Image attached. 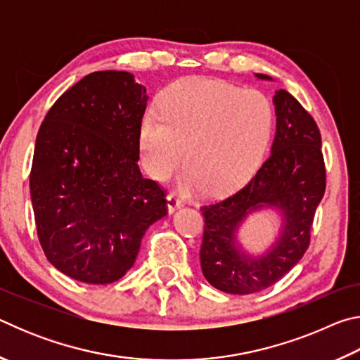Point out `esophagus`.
Listing matches in <instances>:
<instances>
[{
  "label": "esophagus",
  "mask_w": 360,
  "mask_h": 360,
  "mask_svg": "<svg viewBox=\"0 0 360 360\" xmlns=\"http://www.w3.org/2000/svg\"><path fill=\"white\" fill-rule=\"evenodd\" d=\"M182 205H184V202H182V200L178 197V195L169 193L168 197H167V206H168L169 214H172V212H174L176 210H179Z\"/></svg>",
  "instance_id": "1"
}]
</instances>
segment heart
<instances>
[{
    "mask_svg": "<svg viewBox=\"0 0 360 360\" xmlns=\"http://www.w3.org/2000/svg\"><path fill=\"white\" fill-rule=\"evenodd\" d=\"M160 108L162 114L148 112L141 122V160L150 176L167 179L187 150L184 191H231L254 172L270 141L273 111L257 92L191 79L168 87Z\"/></svg>",
    "mask_w": 360,
    "mask_h": 360,
    "instance_id": "b5f03b06",
    "label": "heart"
}]
</instances>
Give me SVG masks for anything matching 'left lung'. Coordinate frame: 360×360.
I'll return each instance as SVG.
<instances>
[{
  "mask_svg": "<svg viewBox=\"0 0 360 360\" xmlns=\"http://www.w3.org/2000/svg\"><path fill=\"white\" fill-rule=\"evenodd\" d=\"M255 77L271 81L265 75ZM273 105L276 133L270 155L238 192L202 208V271L206 281L227 294L264 290L300 262L326 192L321 133L314 119L285 90H276ZM262 209L276 210L282 227L264 253L251 255L238 240L239 227L249 214Z\"/></svg>",
  "mask_w": 360,
  "mask_h": 360,
  "instance_id": "8db88e82",
  "label": "left lung"
}]
</instances>
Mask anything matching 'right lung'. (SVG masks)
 <instances>
[{
    "label": "right lung",
    "mask_w": 360,
    "mask_h": 360,
    "mask_svg": "<svg viewBox=\"0 0 360 360\" xmlns=\"http://www.w3.org/2000/svg\"><path fill=\"white\" fill-rule=\"evenodd\" d=\"M146 87L96 71L60 96L36 138L30 193L47 260L66 276L109 284L135 264L165 191L139 172Z\"/></svg>",
    "instance_id": "obj_1"
}]
</instances>
